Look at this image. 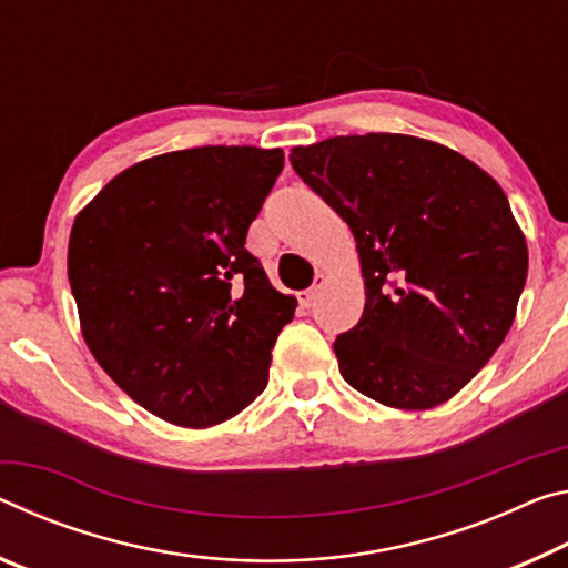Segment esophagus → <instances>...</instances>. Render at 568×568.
<instances>
[{
  "mask_svg": "<svg viewBox=\"0 0 568 568\" xmlns=\"http://www.w3.org/2000/svg\"><path fill=\"white\" fill-rule=\"evenodd\" d=\"M322 284H324V276L320 274L317 278H314V284L310 286V290H304V292L300 294V304H302V306H314V302H317V296H320Z\"/></svg>",
  "mask_w": 568,
  "mask_h": 568,
  "instance_id": "esophagus-1",
  "label": "esophagus"
}]
</instances>
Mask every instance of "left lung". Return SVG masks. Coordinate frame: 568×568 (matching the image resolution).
Returning <instances> with one entry per match:
<instances>
[{
    "label": "left lung",
    "instance_id": "8db88e82",
    "mask_svg": "<svg viewBox=\"0 0 568 568\" xmlns=\"http://www.w3.org/2000/svg\"><path fill=\"white\" fill-rule=\"evenodd\" d=\"M290 161L357 241L367 302L334 339L342 377L399 410L450 399L506 339L526 284L506 193L468 158L413 135H337L292 148Z\"/></svg>",
    "mask_w": 568,
    "mask_h": 568
}]
</instances>
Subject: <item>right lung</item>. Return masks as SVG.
Segmentation results:
<instances>
[{"mask_svg": "<svg viewBox=\"0 0 568 568\" xmlns=\"http://www.w3.org/2000/svg\"><path fill=\"white\" fill-rule=\"evenodd\" d=\"M284 153L203 145L130 165L74 219L68 276L100 367L163 420L209 427L264 393L296 300L246 248Z\"/></svg>", "mask_w": 568, "mask_h": 568, "instance_id": "right-lung-1", "label": "right lung"}]
</instances>
